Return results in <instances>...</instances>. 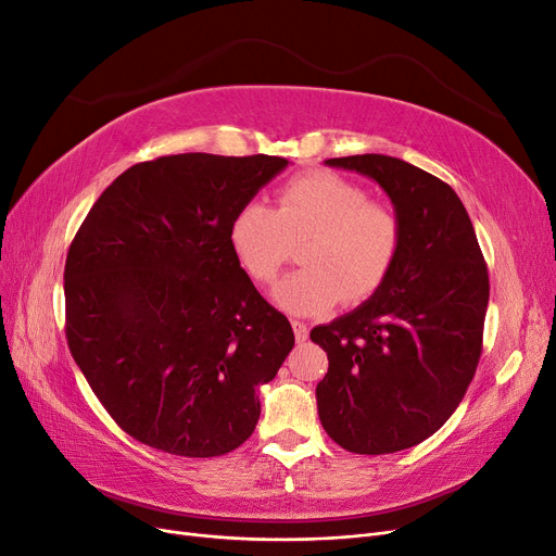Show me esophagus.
Listing matches in <instances>:
<instances>
[{
  "instance_id": "1",
  "label": "esophagus",
  "mask_w": 556,
  "mask_h": 556,
  "mask_svg": "<svg viewBox=\"0 0 556 556\" xmlns=\"http://www.w3.org/2000/svg\"><path fill=\"white\" fill-rule=\"evenodd\" d=\"M292 329H294V339L296 343H304L308 339V325L306 323H299V319H294L292 323Z\"/></svg>"
}]
</instances>
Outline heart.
I'll return each instance as SVG.
<instances>
[{
    "label": "heart",
    "mask_w": 556,
    "mask_h": 556,
    "mask_svg": "<svg viewBox=\"0 0 556 556\" xmlns=\"http://www.w3.org/2000/svg\"><path fill=\"white\" fill-rule=\"evenodd\" d=\"M301 239H308L306 266L276 285L274 301L292 315H315L378 290L399 255L401 220L359 182L311 172L282 185L276 208L248 201L229 225L233 257L262 285L278 278Z\"/></svg>",
    "instance_id": "1"
}]
</instances>
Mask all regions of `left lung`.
<instances>
[{
	"mask_svg": "<svg viewBox=\"0 0 556 556\" xmlns=\"http://www.w3.org/2000/svg\"><path fill=\"white\" fill-rule=\"evenodd\" d=\"M376 180L401 220L390 274L362 306L311 331L329 371L317 415L357 454L408 450L457 410L482 352L490 278L470 217L447 182L390 155L325 160Z\"/></svg>",
	"mask_w": 556,
	"mask_h": 556,
	"instance_id": "1",
	"label": "left lung"
}]
</instances>
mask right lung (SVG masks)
Instances as JSON below:
<instances>
[{"label": "right lung", "mask_w": 556, "mask_h": 556, "mask_svg": "<svg viewBox=\"0 0 556 556\" xmlns=\"http://www.w3.org/2000/svg\"><path fill=\"white\" fill-rule=\"evenodd\" d=\"M288 164L208 153L141 162L83 220L64 266L66 341L139 443L220 457L255 431L257 390L294 331L233 257L229 225Z\"/></svg>", "instance_id": "add662e5"}]
</instances>
